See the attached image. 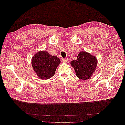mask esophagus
<instances>
[{
  "label": "esophagus",
  "instance_id": "34e87169",
  "mask_svg": "<svg viewBox=\"0 0 125 125\" xmlns=\"http://www.w3.org/2000/svg\"><path fill=\"white\" fill-rule=\"evenodd\" d=\"M68 58L67 57L65 58H62V62H66L68 61Z\"/></svg>",
  "mask_w": 125,
  "mask_h": 125
}]
</instances>
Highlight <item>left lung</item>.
<instances>
[{
	"label": "left lung",
	"mask_w": 125,
	"mask_h": 125,
	"mask_svg": "<svg viewBox=\"0 0 125 125\" xmlns=\"http://www.w3.org/2000/svg\"><path fill=\"white\" fill-rule=\"evenodd\" d=\"M74 69L77 76L82 80L90 79L97 66V59L85 52H80L78 55L77 59L73 60L70 62Z\"/></svg>",
	"instance_id": "8db88e82"
}]
</instances>
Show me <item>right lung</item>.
Here are the masks:
<instances>
[{
	"label": "right lung",
	"mask_w": 125,
	"mask_h": 125,
	"mask_svg": "<svg viewBox=\"0 0 125 125\" xmlns=\"http://www.w3.org/2000/svg\"><path fill=\"white\" fill-rule=\"evenodd\" d=\"M60 63L56 56H52L46 51L39 52L33 57L32 67L37 76L42 79H48L55 74L57 67Z\"/></svg>",
	"instance_id": "right-lung-1"
}]
</instances>
